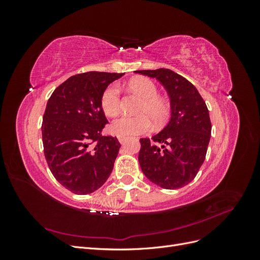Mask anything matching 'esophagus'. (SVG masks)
Returning <instances> with one entry per match:
<instances>
[{
  "label": "esophagus",
  "instance_id": "34e87169",
  "mask_svg": "<svg viewBox=\"0 0 260 260\" xmlns=\"http://www.w3.org/2000/svg\"><path fill=\"white\" fill-rule=\"evenodd\" d=\"M117 139H118V141H119L120 143H123L124 141H125V137L124 136H120V135H117Z\"/></svg>",
  "mask_w": 260,
  "mask_h": 260
}]
</instances>
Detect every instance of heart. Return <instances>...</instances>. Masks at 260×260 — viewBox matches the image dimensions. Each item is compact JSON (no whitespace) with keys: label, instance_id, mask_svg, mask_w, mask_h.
<instances>
[{"label":"heart","instance_id":"1","mask_svg":"<svg viewBox=\"0 0 260 260\" xmlns=\"http://www.w3.org/2000/svg\"><path fill=\"white\" fill-rule=\"evenodd\" d=\"M132 91L140 94L144 100L138 109L139 116H121L112 123V130L120 136L142 135L155 125H161L168 120L170 106L166 101L158 98L156 84L145 77H138L129 82ZM101 107L105 115L113 117L120 112L121 98L118 84L108 85L101 96Z\"/></svg>","mask_w":260,"mask_h":260}]
</instances>
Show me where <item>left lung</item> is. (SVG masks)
<instances>
[{
  "label": "left lung",
  "instance_id": "8db88e82",
  "mask_svg": "<svg viewBox=\"0 0 260 260\" xmlns=\"http://www.w3.org/2000/svg\"><path fill=\"white\" fill-rule=\"evenodd\" d=\"M158 80L170 99V120L160 132L140 139L139 162L145 177L167 190L186 184L205 160L211 122L205 101L184 77L170 69L137 70Z\"/></svg>",
  "mask_w": 260,
  "mask_h": 260
}]
</instances>
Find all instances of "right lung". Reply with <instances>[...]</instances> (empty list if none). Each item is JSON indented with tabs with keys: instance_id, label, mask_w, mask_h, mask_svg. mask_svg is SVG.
<instances>
[{
	"instance_id": "add662e5",
	"label": "right lung",
	"mask_w": 260,
	"mask_h": 260,
	"mask_svg": "<svg viewBox=\"0 0 260 260\" xmlns=\"http://www.w3.org/2000/svg\"><path fill=\"white\" fill-rule=\"evenodd\" d=\"M124 74L75 75L52 93L42 122L45 159L58 182L78 195L90 194L111 176L120 143L103 137L108 122L101 96Z\"/></svg>"
}]
</instances>
